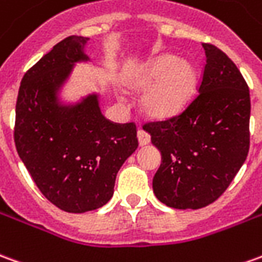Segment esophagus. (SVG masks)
<instances>
[{"label": "esophagus", "mask_w": 262, "mask_h": 262, "mask_svg": "<svg viewBox=\"0 0 262 262\" xmlns=\"http://www.w3.org/2000/svg\"><path fill=\"white\" fill-rule=\"evenodd\" d=\"M137 139H139V144L144 146L150 142V135L143 129H140V130H137Z\"/></svg>", "instance_id": "34e87169"}]
</instances>
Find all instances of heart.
Segmentation results:
<instances>
[{"label":"heart","mask_w":262,"mask_h":262,"mask_svg":"<svg viewBox=\"0 0 262 262\" xmlns=\"http://www.w3.org/2000/svg\"><path fill=\"white\" fill-rule=\"evenodd\" d=\"M132 89H144L143 107L155 118H169L179 113L193 95L195 71L190 62L164 54L140 68L127 80Z\"/></svg>","instance_id":"heart-1"}]
</instances>
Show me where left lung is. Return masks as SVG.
Returning a JSON list of instances; mask_svg holds the SVG:
<instances>
[{"label": "left lung", "mask_w": 262, "mask_h": 262, "mask_svg": "<svg viewBox=\"0 0 262 262\" xmlns=\"http://www.w3.org/2000/svg\"><path fill=\"white\" fill-rule=\"evenodd\" d=\"M206 65L199 93L182 112L144 122L162 153L153 191L173 208L206 207L220 197L250 149V89L228 56L203 43Z\"/></svg>", "instance_id": "8db88e82"}]
</instances>
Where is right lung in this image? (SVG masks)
I'll return each instance as SVG.
<instances>
[{"mask_svg":"<svg viewBox=\"0 0 262 262\" xmlns=\"http://www.w3.org/2000/svg\"><path fill=\"white\" fill-rule=\"evenodd\" d=\"M86 41L68 36L29 68L15 106L16 151L42 194L68 213L105 206L119 169L139 146L136 123L106 119L96 96L72 109L55 103L72 63L86 59Z\"/></svg>","mask_w":262,"mask_h":262,"instance_id":"1","label":"right lung"}]
</instances>
